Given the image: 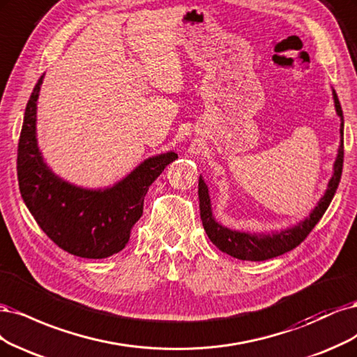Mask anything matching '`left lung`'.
Instances as JSON below:
<instances>
[{
    "instance_id": "8db88e82",
    "label": "left lung",
    "mask_w": 357,
    "mask_h": 357,
    "mask_svg": "<svg viewBox=\"0 0 357 357\" xmlns=\"http://www.w3.org/2000/svg\"><path fill=\"white\" fill-rule=\"evenodd\" d=\"M332 95H333V102H335V111L338 114V117L341 119V126H340L341 142L338 148V155H337L335 163H333V174L328 183V190L325 191L324 197L319 200L317 206L312 211V213L308 215V218H305V220L301 221L300 224L273 234H250L243 231H236V229H229L215 221V218L212 215L209 190H208V185L204 183V179L200 176L199 200H200L202 222H203L206 234H208V237L218 249L237 259L266 261L274 257L283 255L286 252L296 248L301 241H304V238L310 234V231L314 228V225L320 221V218L324 216L329 203L332 202L333 195H335V191L338 188V183L341 179V174H342V162H344V117H342V109H341L335 90H332Z\"/></svg>"
}]
</instances>
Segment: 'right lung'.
<instances>
[{
    "label": "right lung",
    "instance_id": "1",
    "mask_svg": "<svg viewBox=\"0 0 357 357\" xmlns=\"http://www.w3.org/2000/svg\"><path fill=\"white\" fill-rule=\"evenodd\" d=\"M44 75L26 103L17 146L19 190L43 231L68 254L102 259L123 250L144 212L149 185L178 158L174 151L146 158L105 190H87L56 176L37 144V100Z\"/></svg>",
    "mask_w": 357,
    "mask_h": 357
}]
</instances>
